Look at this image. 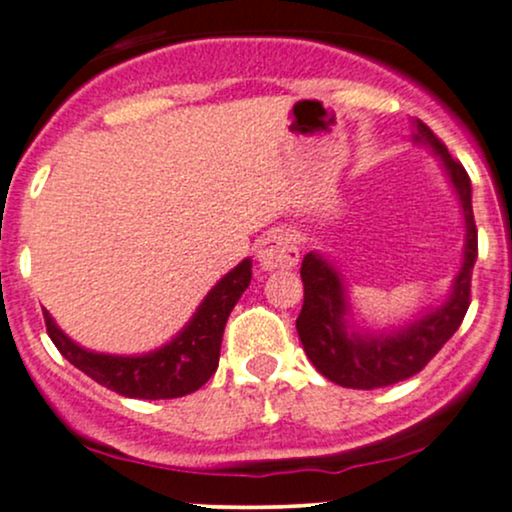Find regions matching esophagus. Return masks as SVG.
Masks as SVG:
<instances>
[{
  "mask_svg": "<svg viewBox=\"0 0 512 512\" xmlns=\"http://www.w3.org/2000/svg\"><path fill=\"white\" fill-rule=\"evenodd\" d=\"M298 245L286 231H269L257 248V260L264 272L274 269H291L298 264Z\"/></svg>",
  "mask_w": 512,
  "mask_h": 512,
  "instance_id": "1",
  "label": "esophagus"
}]
</instances>
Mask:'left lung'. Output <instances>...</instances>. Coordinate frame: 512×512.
<instances>
[{"mask_svg": "<svg viewBox=\"0 0 512 512\" xmlns=\"http://www.w3.org/2000/svg\"><path fill=\"white\" fill-rule=\"evenodd\" d=\"M414 142L424 144L443 163L455 187L464 216V260L448 301L419 320L392 332H356L349 325V301L342 276L317 252H308L301 264L303 310L296 320L298 337L310 363L332 383L351 390H375L402 383L419 373L443 349L469 308L472 269L477 262V223L472 211V182L460 161H455L431 127L414 122Z\"/></svg>", "mask_w": 512, "mask_h": 512, "instance_id": "left-lung-1", "label": "left lung"}]
</instances>
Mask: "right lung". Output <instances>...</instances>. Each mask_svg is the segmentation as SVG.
Instances as JSON below:
<instances>
[{
	"mask_svg": "<svg viewBox=\"0 0 512 512\" xmlns=\"http://www.w3.org/2000/svg\"><path fill=\"white\" fill-rule=\"evenodd\" d=\"M252 262L243 260L207 293L192 320L178 337L161 349L142 356L96 354L64 334L48 310H43L45 327L52 344L88 378L122 397L134 399H173L190 395L202 387L219 368L223 327L233 305L250 286Z\"/></svg>",
	"mask_w": 512,
	"mask_h": 512,
	"instance_id": "add662e5",
	"label": "right lung"
}]
</instances>
